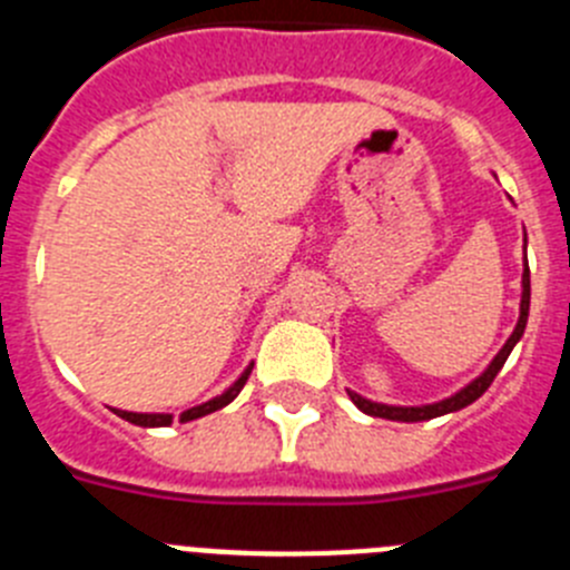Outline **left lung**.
Listing matches in <instances>:
<instances>
[{
  "label": "left lung",
  "mask_w": 570,
  "mask_h": 570,
  "mask_svg": "<svg viewBox=\"0 0 570 570\" xmlns=\"http://www.w3.org/2000/svg\"><path fill=\"white\" fill-rule=\"evenodd\" d=\"M528 308H531V271H528V262H525V274H522V302H520V320H517V328L513 334L508 336V342L502 345V351L493 356L491 365L482 371L471 385H465L462 391H456L454 396H448V400L434 402V405H416V407H400V405H382V402H371L365 396L354 394V391H347V396L354 400V405L360 407L362 414L367 416H380V420H396V422H422V420H434V416L442 414H454L460 407L471 405V402L480 400L485 394L488 387H491L493 376L500 374L502 365H505L508 354L513 351V345L520 342V336L525 334V322H528Z\"/></svg>",
  "instance_id": "1"
}]
</instances>
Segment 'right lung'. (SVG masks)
<instances>
[{
  "label": "right lung",
  "instance_id": "obj_1",
  "mask_svg": "<svg viewBox=\"0 0 570 570\" xmlns=\"http://www.w3.org/2000/svg\"><path fill=\"white\" fill-rule=\"evenodd\" d=\"M250 367H254V365L245 367V374H242L239 380H236L234 385H230L228 391H225V394L214 396V400H208V402H203V405H196V407H190V411H185V414L179 416V422L199 420V416L214 414V411L225 407V405H228V402H234L236 394H239L242 387H245V382H248ZM114 414L122 416V420H128V422H134V425H142V428H165V425H170V422H174V416H170V414H134V411H119V407H114Z\"/></svg>",
  "mask_w": 570,
  "mask_h": 570
}]
</instances>
